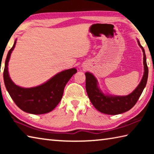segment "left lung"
Returning <instances> with one entry per match:
<instances>
[{
	"instance_id": "8db88e82",
	"label": "left lung",
	"mask_w": 154,
	"mask_h": 154,
	"mask_svg": "<svg viewBox=\"0 0 154 154\" xmlns=\"http://www.w3.org/2000/svg\"><path fill=\"white\" fill-rule=\"evenodd\" d=\"M143 52L144 74L137 88L129 95L113 96L105 95L98 86V82L92 73L85 72V88L88 97L94 106L101 113L107 115H118L129 111L137 103L147 83L148 67L146 62L145 50L138 41Z\"/></svg>"
}]
</instances>
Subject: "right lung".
Returning a JSON list of instances; mask_svg holds the SVG:
<instances>
[{
  "mask_svg": "<svg viewBox=\"0 0 154 154\" xmlns=\"http://www.w3.org/2000/svg\"><path fill=\"white\" fill-rule=\"evenodd\" d=\"M15 44L16 40L7 54L5 60L3 78L6 89L15 105L22 111L36 115L49 113L61 100L65 85L72 75L76 73L77 69L72 68L65 70L38 86L30 88L17 86L10 79L7 67Z\"/></svg>",
  "mask_w": 154,
  "mask_h": 154,
  "instance_id": "add662e5",
  "label": "right lung"
}]
</instances>
